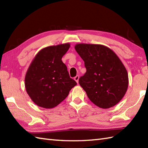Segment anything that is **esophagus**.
Returning a JSON list of instances; mask_svg holds the SVG:
<instances>
[{
	"mask_svg": "<svg viewBox=\"0 0 148 148\" xmlns=\"http://www.w3.org/2000/svg\"><path fill=\"white\" fill-rule=\"evenodd\" d=\"M79 76H78V75H77L76 76L74 77V80L76 81L77 83H78V82H79Z\"/></svg>",
	"mask_w": 148,
	"mask_h": 148,
	"instance_id": "obj_1",
	"label": "esophagus"
}]
</instances>
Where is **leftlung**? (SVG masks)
Listing matches in <instances>:
<instances>
[{
  "mask_svg": "<svg viewBox=\"0 0 148 148\" xmlns=\"http://www.w3.org/2000/svg\"><path fill=\"white\" fill-rule=\"evenodd\" d=\"M74 48L86 69L79 83L89 99L102 109L117 104L128 86V72L121 60L111 49L102 45L79 43Z\"/></svg>",
  "mask_w": 148,
  "mask_h": 148,
  "instance_id": "left-lung-1",
  "label": "left lung"
}]
</instances>
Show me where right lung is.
Segmentation results:
<instances>
[{
  "mask_svg": "<svg viewBox=\"0 0 148 148\" xmlns=\"http://www.w3.org/2000/svg\"><path fill=\"white\" fill-rule=\"evenodd\" d=\"M70 46L65 43L46 47L31 62L25 77V87L37 106L54 108L77 84L69 76L67 66L62 60Z\"/></svg>",
  "mask_w": 148,
  "mask_h": 148,
  "instance_id": "obj_1",
  "label": "right lung"
}]
</instances>
